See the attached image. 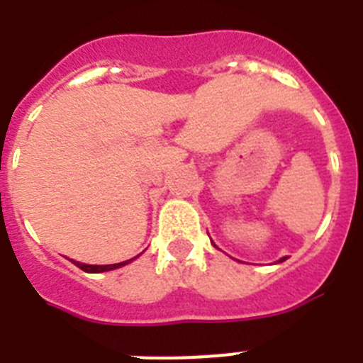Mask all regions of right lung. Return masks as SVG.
<instances>
[{"label":"right lung","mask_w":363,"mask_h":363,"mask_svg":"<svg viewBox=\"0 0 363 363\" xmlns=\"http://www.w3.org/2000/svg\"><path fill=\"white\" fill-rule=\"evenodd\" d=\"M134 258H136V256H134ZM134 258L127 259V262H121V264H111V265H86V264H79V262H72V264L78 265V267L85 272H105V271H112V269L121 267V265H127L129 262H133Z\"/></svg>","instance_id":"add662e5"}]
</instances>
